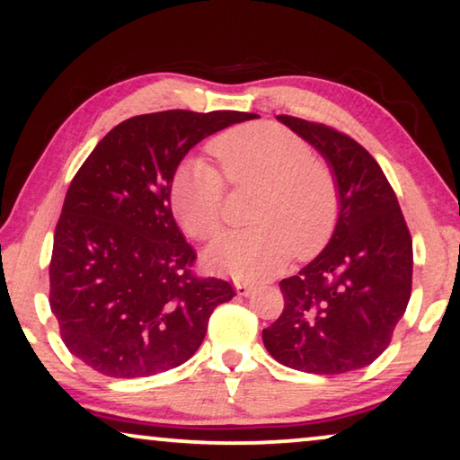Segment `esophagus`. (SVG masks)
<instances>
[{
	"mask_svg": "<svg viewBox=\"0 0 460 460\" xmlns=\"http://www.w3.org/2000/svg\"><path fill=\"white\" fill-rule=\"evenodd\" d=\"M235 291L239 293V296H250V293L253 291V283H250V280H243V279H237Z\"/></svg>",
	"mask_w": 460,
	"mask_h": 460,
	"instance_id": "obj_1",
	"label": "esophagus"
}]
</instances>
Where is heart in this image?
<instances>
[{
  "label": "heart",
  "mask_w": 460,
  "mask_h": 460,
  "mask_svg": "<svg viewBox=\"0 0 460 460\" xmlns=\"http://www.w3.org/2000/svg\"><path fill=\"white\" fill-rule=\"evenodd\" d=\"M231 186L260 188L253 227L218 237L208 250L217 270L235 277H269L297 258H310L331 242L341 215L334 171L314 156L301 136L277 123H248L208 144ZM225 180L217 167L190 159L171 180V207L188 235L208 242L225 223Z\"/></svg>",
  "instance_id": "b5f03b06"
}]
</instances>
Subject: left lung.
Returning <instances> with one entry per match:
<instances>
[{
    "mask_svg": "<svg viewBox=\"0 0 460 460\" xmlns=\"http://www.w3.org/2000/svg\"><path fill=\"white\" fill-rule=\"evenodd\" d=\"M277 119L331 164L341 215L320 256L279 283L285 307L262 331L264 347L307 374L366 367L390 345L411 297L413 242L405 217L380 164L351 136L291 115Z\"/></svg>",
    "mask_w": 460,
    "mask_h": 460,
    "instance_id": "obj_1",
    "label": "left lung"
}]
</instances>
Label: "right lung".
Segmentation results:
<instances>
[{
    "label": "right lung",
    "mask_w": 460,
    "mask_h": 460,
    "mask_svg": "<svg viewBox=\"0 0 460 460\" xmlns=\"http://www.w3.org/2000/svg\"><path fill=\"white\" fill-rule=\"evenodd\" d=\"M258 115L186 109L115 126L67 188L49 262L61 341L94 372L144 378L202 345L229 280L198 277L196 250L171 212V180L191 146Z\"/></svg>",
    "instance_id": "obj_1"
}]
</instances>
